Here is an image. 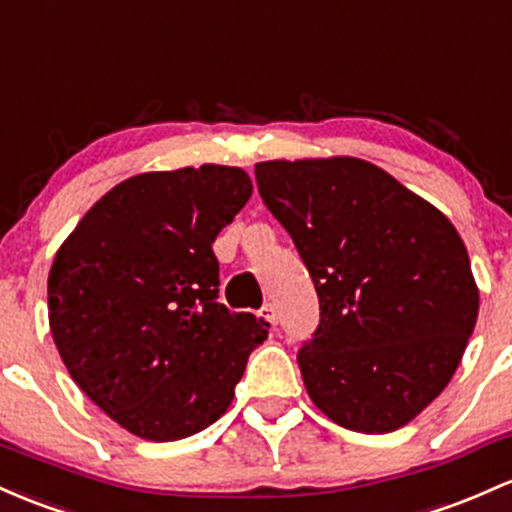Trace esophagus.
Instances as JSON below:
<instances>
[{
	"instance_id": "obj_1",
	"label": "esophagus",
	"mask_w": 512,
	"mask_h": 512,
	"mask_svg": "<svg viewBox=\"0 0 512 512\" xmlns=\"http://www.w3.org/2000/svg\"><path fill=\"white\" fill-rule=\"evenodd\" d=\"M260 318H265L267 323L277 325V320H279V316H277V308H274L272 303H265V306L260 308Z\"/></svg>"
}]
</instances>
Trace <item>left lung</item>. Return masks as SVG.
I'll return each mask as SVG.
<instances>
[{"instance_id":"1","label":"left lung","mask_w":512,"mask_h":512,"mask_svg":"<svg viewBox=\"0 0 512 512\" xmlns=\"http://www.w3.org/2000/svg\"><path fill=\"white\" fill-rule=\"evenodd\" d=\"M255 177L318 294L296 355L308 396L347 430L403 428L449 384L479 316L457 228L357 157L260 162Z\"/></svg>"}]
</instances>
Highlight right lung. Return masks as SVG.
I'll return each mask as SVG.
<instances>
[{
	"label": "right lung",
	"instance_id": "add662e5",
	"mask_svg": "<svg viewBox=\"0 0 512 512\" xmlns=\"http://www.w3.org/2000/svg\"><path fill=\"white\" fill-rule=\"evenodd\" d=\"M250 194L240 167L136 174L101 196L55 255V347L75 384L143 440L216 423L267 340V320L218 303L211 247Z\"/></svg>",
	"mask_w": 512,
	"mask_h": 512
}]
</instances>
